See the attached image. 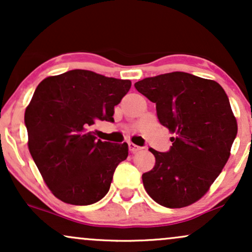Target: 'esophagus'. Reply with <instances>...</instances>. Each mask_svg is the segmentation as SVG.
<instances>
[{"label":"esophagus","instance_id":"esophagus-1","mask_svg":"<svg viewBox=\"0 0 252 252\" xmlns=\"http://www.w3.org/2000/svg\"><path fill=\"white\" fill-rule=\"evenodd\" d=\"M129 150L131 153H137V152H140L141 149H142V147H138V146H136V144H134V143H131V142H129Z\"/></svg>","mask_w":252,"mask_h":252}]
</instances>
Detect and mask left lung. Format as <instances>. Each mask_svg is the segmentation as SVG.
<instances>
[{
  "mask_svg": "<svg viewBox=\"0 0 252 252\" xmlns=\"http://www.w3.org/2000/svg\"><path fill=\"white\" fill-rule=\"evenodd\" d=\"M135 88L175 134L168 152L149 148L155 166L142 175L144 189L164 207L189 206L209 190L230 156L237 122L227 94L215 80L186 72L146 78Z\"/></svg>",
  "mask_w": 252,
  "mask_h": 252,
  "instance_id": "8db88e82",
  "label": "left lung"
}]
</instances>
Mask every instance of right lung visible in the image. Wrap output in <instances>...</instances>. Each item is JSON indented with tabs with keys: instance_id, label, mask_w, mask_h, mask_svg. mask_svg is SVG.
Here are the masks:
<instances>
[{
	"instance_id": "obj_1",
	"label": "right lung",
	"mask_w": 252,
	"mask_h": 252,
	"mask_svg": "<svg viewBox=\"0 0 252 252\" xmlns=\"http://www.w3.org/2000/svg\"><path fill=\"white\" fill-rule=\"evenodd\" d=\"M130 80L86 70L48 77L37 85L25 112L28 148L48 189L71 205H91L109 192L128 144L97 140L98 121L114 122L115 105Z\"/></svg>"
}]
</instances>
